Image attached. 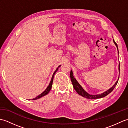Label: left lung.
Instances as JSON below:
<instances>
[{
  "instance_id": "left-lung-1",
  "label": "left lung",
  "mask_w": 128,
  "mask_h": 128,
  "mask_svg": "<svg viewBox=\"0 0 128 128\" xmlns=\"http://www.w3.org/2000/svg\"><path fill=\"white\" fill-rule=\"evenodd\" d=\"M113 40V42L114 43L115 45L116 46V48H117V50H118V53H119V51H118V45L116 43V42L114 41V40ZM118 69H119V72H120V63H119V68H118ZM119 76L118 77V79L117 80V81H116V83L114 84V85L112 87V88H110V89H108L107 91H106L104 92H103V93L100 94H89L85 90H84L82 87L81 86L80 84L78 82V81L76 80V78L74 77V76H73V73L72 70H71V71H70V78H71V81L72 82V85L73 87H74V88L75 89V90L77 92V93L80 95V96H82L85 98H88V99H96V98H102L103 97H105L108 95L109 94H110L111 92H112L113 89L115 88V87L116 86V84H117L118 82V80H119Z\"/></svg>"
}]
</instances>
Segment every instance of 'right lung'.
<instances>
[{
	"instance_id": "obj_1",
	"label": "right lung",
	"mask_w": 128,
	"mask_h": 128,
	"mask_svg": "<svg viewBox=\"0 0 128 128\" xmlns=\"http://www.w3.org/2000/svg\"><path fill=\"white\" fill-rule=\"evenodd\" d=\"M59 66L58 68H56V71L54 72V73H53V76H52V79H51V80H50V84H49V85L47 86V88H46V89L45 90L43 91L42 93H41L40 94H39L38 96H37L36 98H33L32 99V100H37V99H38V98H41L42 97H43V96H45V95H46V94H47L49 92H50V90H51V88H52V84H53V78H54V74H56V72L58 71V68H59L60 66Z\"/></svg>"
}]
</instances>
